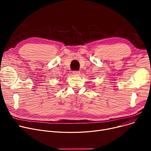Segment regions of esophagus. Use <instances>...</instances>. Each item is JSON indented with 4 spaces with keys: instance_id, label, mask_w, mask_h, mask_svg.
Instances as JSON below:
<instances>
[{
    "instance_id": "obj_1",
    "label": "esophagus",
    "mask_w": 151,
    "mask_h": 151,
    "mask_svg": "<svg viewBox=\"0 0 151 151\" xmlns=\"http://www.w3.org/2000/svg\"><path fill=\"white\" fill-rule=\"evenodd\" d=\"M73 74H74L76 75H78V74H80V72L78 71V70H74V71H73Z\"/></svg>"
}]
</instances>
